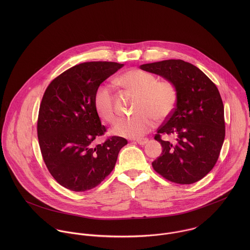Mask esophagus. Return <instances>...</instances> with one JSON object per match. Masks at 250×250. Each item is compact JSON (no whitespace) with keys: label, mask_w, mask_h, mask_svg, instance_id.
<instances>
[{"label":"esophagus","mask_w":250,"mask_h":250,"mask_svg":"<svg viewBox=\"0 0 250 250\" xmlns=\"http://www.w3.org/2000/svg\"><path fill=\"white\" fill-rule=\"evenodd\" d=\"M137 143H139L140 145H144L145 143H148V139H140V140H137Z\"/></svg>","instance_id":"esophagus-1"}]
</instances>
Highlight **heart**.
<instances>
[{
	"instance_id": "b5f03b06",
	"label": "heart",
	"mask_w": 250,
	"mask_h": 250,
	"mask_svg": "<svg viewBox=\"0 0 250 250\" xmlns=\"http://www.w3.org/2000/svg\"><path fill=\"white\" fill-rule=\"evenodd\" d=\"M118 83L131 91L138 93L135 111L131 117L122 118L112 133L126 138H140L150 132L156 118L160 121L168 118L178 101L176 84L167 79L158 80L151 72L134 68L118 78ZM94 107L100 117L109 124L115 123L118 112L114 102L112 87L101 84L94 94Z\"/></svg>"
}]
</instances>
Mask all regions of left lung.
<instances>
[{
	"label": "left lung",
	"instance_id": "left-lung-1",
	"mask_svg": "<svg viewBox=\"0 0 250 250\" xmlns=\"http://www.w3.org/2000/svg\"><path fill=\"white\" fill-rule=\"evenodd\" d=\"M141 68L172 81L178 89L174 111L154 137L163 147L162 155L152 163L154 170L181 185L201 180L213 169L225 138L224 107L216 85L182 60L146 63ZM163 134L175 135L177 142L163 141Z\"/></svg>",
	"mask_w": 250,
	"mask_h": 250
}]
</instances>
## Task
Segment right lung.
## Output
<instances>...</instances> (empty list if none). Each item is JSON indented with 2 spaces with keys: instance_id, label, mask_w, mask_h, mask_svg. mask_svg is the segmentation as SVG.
Returning a JSON list of instances; mask_svg holds the SVG:
<instances>
[{
  "instance_id": "obj_1",
  "label": "right lung",
  "mask_w": 250,
  "mask_h": 250,
  "mask_svg": "<svg viewBox=\"0 0 250 250\" xmlns=\"http://www.w3.org/2000/svg\"><path fill=\"white\" fill-rule=\"evenodd\" d=\"M111 62L77 64L55 78L47 86L39 107L37 137L43 161L55 180L73 191L97 187L113 170L120 149L128 142L107 137L94 107L98 86L122 68Z\"/></svg>"
}]
</instances>
